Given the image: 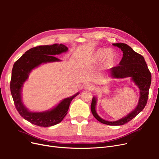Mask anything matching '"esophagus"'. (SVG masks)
<instances>
[{
	"instance_id": "34e87169",
	"label": "esophagus",
	"mask_w": 159,
	"mask_h": 159,
	"mask_svg": "<svg viewBox=\"0 0 159 159\" xmlns=\"http://www.w3.org/2000/svg\"><path fill=\"white\" fill-rule=\"evenodd\" d=\"M93 85H92L90 83H86L84 86V89L85 90H91L92 89H93Z\"/></svg>"
}]
</instances>
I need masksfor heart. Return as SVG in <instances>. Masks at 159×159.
I'll return each instance as SVG.
<instances>
[{
  "label": "heart",
  "mask_w": 159,
  "mask_h": 159,
  "mask_svg": "<svg viewBox=\"0 0 159 159\" xmlns=\"http://www.w3.org/2000/svg\"><path fill=\"white\" fill-rule=\"evenodd\" d=\"M117 57L115 51L111 49L100 48L96 51L93 56V60L96 62H99L103 59V64L107 66L113 63Z\"/></svg>",
  "instance_id": "heart-1"
}]
</instances>
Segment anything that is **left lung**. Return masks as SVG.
<instances>
[{
  "instance_id": "left-lung-1",
  "label": "left lung",
  "mask_w": 159,
  "mask_h": 159,
  "mask_svg": "<svg viewBox=\"0 0 159 159\" xmlns=\"http://www.w3.org/2000/svg\"><path fill=\"white\" fill-rule=\"evenodd\" d=\"M113 45L121 49L123 52V57L118 66L110 69V76L117 79L131 77L140 90L139 102L135 109L124 117L115 121H109L102 119L96 113L97 99L94 96L91 103V111L95 118L102 124L109 125H121L134 119L144 109L147 102L148 90L151 83V73L147 67L144 57L134 52L129 45L123 43H113Z\"/></svg>"
}]
</instances>
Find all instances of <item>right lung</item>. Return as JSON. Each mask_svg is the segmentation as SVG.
I'll list each match as a JSON object with an SVG mask.
<instances>
[{
  "mask_svg": "<svg viewBox=\"0 0 159 159\" xmlns=\"http://www.w3.org/2000/svg\"><path fill=\"white\" fill-rule=\"evenodd\" d=\"M67 51L68 48L63 44L37 46L28 50L14 64L10 84L14 103L20 115L35 125L47 127L59 124L67 114L70 102L79 94L65 98L54 108L42 112L30 111L22 102V88L30 72L42 63L59 61L55 55Z\"/></svg>",
  "mask_w": 159,
  "mask_h": 159,
  "instance_id": "1",
  "label": "right lung"
}]
</instances>
